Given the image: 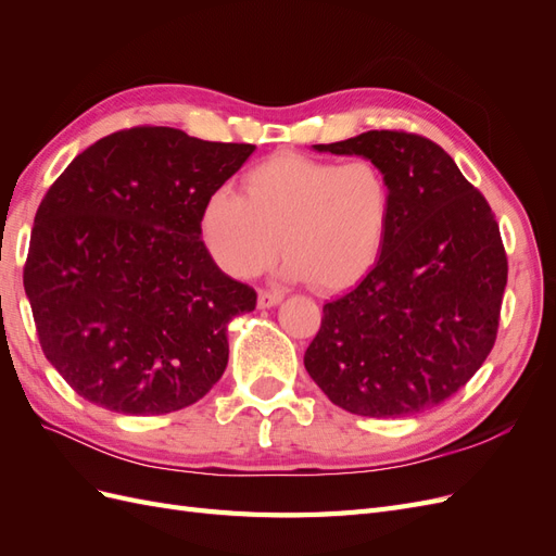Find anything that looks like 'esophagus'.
I'll list each match as a JSON object with an SVG mask.
<instances>
[{"label":"esophagus","mask_w":556,"mask_h":556,"mask_svg":"<svg viewBox=\"0 0 556 556\" xmlns=\"http://www.w3.org/2000/svg\"><path fill=\"white\" fill-rule=\"evenodd\" d=\"M282 301V292H278V290H262L260 292V296H257V306L260 308H274V306H278Z\"/></svg>","instance_id":"obj_1"}]
</instances>
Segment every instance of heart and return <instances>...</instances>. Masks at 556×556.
Masks as SVG:
<instances>
[{
    "mask_svg": "<svg viewBox=\"0 0 556 556\" xmlns=\"http://www.w3.org/2000/svg\"><path fill=\"white\" fill-rule=\"evenodd\" d=\"M394 188L374 160L345 164L299 153L268 157L241 180V194L213 192L199 215L201 241L233 278H255L288 257V276L323 292L357 285L390 237Z\"/></svg>",
    "mask_w": 556,
    "mask_h": 556,
    "instance_id": "b5f03b06",
    "label": "heart"
}]
</instances>
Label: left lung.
Returning <instances> with one entry per match:
<instances>
[{
    "instance_id": "8db88e82",
    "label": "left lung",
    "mask_w": 556,
    "mask_h": 556,
    "mask_svg": "<svg viewBox=\"0 0 556 556\" xmlns=\"http://www.w3.org/2000/svg\"><path fill=\"white\" fill-rule=\"evenodd\" d=\"M313 150L378 162L394 213L376 266L325 304L304 355L308 376L364 417L441 406L496 341L508 260L494 213L445 150L417 134L374 129Z\"/></svg>"
}]
</instances>
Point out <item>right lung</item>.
Masks as SVG:
<instances>
[{
  "label": "right lung",
  "instance_id": "right-lung-1",
  "mask_svg": "<svg viewBox=\"0 0 556 556\" xmlns=\"http://www.w3.org/2000/svg\"><path fill=\"white\" fill-rule=\"evenodd\" d=\"M252 153L134 127L83 150L50 185L23 282L43 355L78 396L164 415L223 378L227 327L257 294L213 262L199 215Z\"/></svg>",
  "mask_w": 556,
  "mask_h": 556
}]
</instances>
